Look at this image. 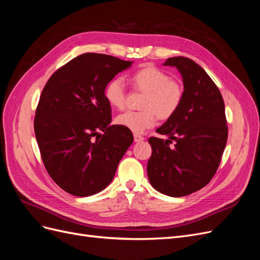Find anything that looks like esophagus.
Segmentation results:
<instances>
[{"label":"esophagus","mask_w":260,"mask_h":260,"mask_svg":"<svg viewBox=\"0 0 260 260\" xmlns=\"http://www.w3.org/2000/svg\"><path fill=\"white\" fill-rule=\"evenodd\" d=\"M133 137H135V142H142V141H144V138L142 136L137 135V133Z\"/></svg>","instance_id":"obj_1"}]
</instances>
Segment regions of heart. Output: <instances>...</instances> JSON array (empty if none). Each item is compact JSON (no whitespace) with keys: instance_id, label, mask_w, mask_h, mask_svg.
I'll use <instances>...</instances> for the list:
<instances>
[{"instance_id":"b5f03b06","label":"heart","mask_w":260,"mask_h":260,"mask_svg":"<svg viewBox=\"0 0 260 260\" xmlns=\"http://www.w3.org/2000/svg\"><path fill=\"white\" fill-rule=\"evenodd\" d=\"M136 89L145 93L141 107L142 111H127L118 115L117 124L135 133H143L154 127L157 118H169L180 107L184 96L183 85L176 79H171L164 70L146 66L130 77ZM106 101L113 107L121 109L125 104V83L121 77L109 81L104 90Z\"/></svg>"}]
</instances>
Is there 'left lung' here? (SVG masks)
Listing matches in <instances>:
<instances>
[{
	"mask_svg": "<svg viewBox=\"0 0 260 260\" xmlns=\"http://www.w3.org/2000/svg\"><path fill=\"white\" fill-rule=\"evenodd\" d=\"M165 66L177 67L183 79L184 96L178 111L152 137L147 161L149 183L158 192L180 198L209 183L219 167L228 139L221 93L200 65L187 57H170ZM175 142L174 148L170 144Z\"/></svg>",
	"mask_w": 260,
	"mask_h": 260,
	"instance_id": "1",
	"label": "left lung"
}]
</instances>
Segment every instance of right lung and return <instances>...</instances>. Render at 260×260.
<instances>
[{
  "label": "right lung",
  "instance_id": "1",
  "mask_svg": "<svg viewBox=\"0 0 260 260\" xmlns=\"http://www.w3.org/2000/svg\"><path fill=\"white\" fill-rule=\"evenodd\" d=\"M132 61L84 53L55 72L41 93L35 133L50 177L67 193L90 196L112 182L133 142L132 132L111 124L106 84Z\"/></svg>",
  "mask_w": 260,
  "mask_h": 260
}]
</instances>
